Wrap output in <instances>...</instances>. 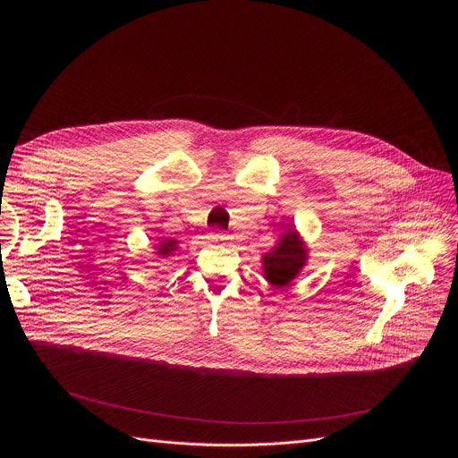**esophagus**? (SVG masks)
<instances>
[{"label": "esophagus", "mask_w": 458, "mask_h": 458, "mask_svg": "<svg viewBox=\"0 0 458 458\" xmlns=\"http://www.w3.org/2000/svg\"><path fill=\"white\" fill-rule=\"evenodd\" d=\"M210 241L212 242H225L226 239H228V235L225 233V232H221V230H214V232H210Z\"/></svg>", "instance_id": "esophagus-1"}]
</instances>
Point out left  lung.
I'll return each instance as SVG.
<instances>
[{
    "label": "left lung",
    "instance_id": "obj_1",
    "mask_svg": "<svg viewBox=\"0 0 458 458\" xmlns=\"http://www.w3.org/2000/svg\"><path fill=\"white\" fill-rule=\"evenodd\" d=\"M310 259L308 246L301 233L293 228L283 233L277 244L263 255V272L268 284L276 290L288 286L295 277H299L301 270L306 267Z\"/></svg>",
    "mask_w": 458,
    "mask_h": 458
}]
</instances>
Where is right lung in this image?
I'll return each mask as SVG.
<instances>
[{
  "mask_svg": "<svg viewBox=\"0 0 458 458\" xmlns=\"http://www.w3.org/2000/svg\"><path fill=\"white\" fill-rule=\"evenodd\" d=\"M179 241H175V239H161L157 244H156V255H159V257H170L179 246Z\"/></svg>",
  "mask_w": 458,
  "mask_h": 458,
  "instance_id": "right-lung-1",
  "label": "right lung"
}]
</instances>
